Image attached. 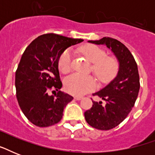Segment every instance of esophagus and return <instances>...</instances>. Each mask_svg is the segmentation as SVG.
I'll list each match as a JSON object with an SVG mask.
<instances>
[{
    "label": "esophagus",
    "instance_id": "obj_1",
    "mask_svg": "<svg viewBox=\"0 0 155 155\" xmlns=\"http://www.w3.org/2000/svg\"><path fill=\"white\" fill-rule=\"evenodd\" d=\"M75 99L76 100V101H80V100H82L83 99V97H75Z\"/></svg>",
    "mask_w": 155,
    "mask_h": 155
}]
</instances>
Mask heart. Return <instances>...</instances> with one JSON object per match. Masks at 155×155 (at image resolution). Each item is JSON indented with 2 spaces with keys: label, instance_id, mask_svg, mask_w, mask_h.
Listing matches in <instances>:
<instances>
[{
  "label": "heart",
  "instance_id": "1",
  "mask_svg": "<svg viewBox=\"0 0 155 155\" xmlns=\"http://www.w3.org/2000/svg\"><path fill=\"white\" fill-rule=\"evenodd\" d=\"M83 53L90 62L94 63L93 71L101 81H108L113 79L118 71V63L114 58L106 57L105 52L94 45H87L82 49ZM72 52L66 50L58 58V65L63 73H68L71 68ZM65 87L73 95H84L97 87L96 80L92 76L80 74H72L65 80Z\"/></svg>",
  "mask_w": 155,
  "mask_h": 155
}]
</instances>
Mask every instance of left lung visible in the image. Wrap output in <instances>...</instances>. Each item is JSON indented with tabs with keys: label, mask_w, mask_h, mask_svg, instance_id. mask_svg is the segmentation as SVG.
I'll return each mask as SVG.
<instances>
[{
	"label": "left lung",
	"mask_w": 155,
	"mask_h": 155,
	"mask_svg": "<svg viewBox=\"0 0 155 155\" xmlns=\"http://www.w3.org/2000/svg\"><path fill=\"white\" fill-rule=\"evenodd\" d=\"M90 43L104 45L117 59L119 68L116 77L93 96L105 101H92V108L84 113L85 120L97 130H108L117 126L132 110L140 88L137 65L127 47L118 40L104 37Z\"/></svg>",
	"instance_id": "left-lung-1"
}]
</instances>
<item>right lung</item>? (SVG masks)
Returning a JSON list of instances; mask_svg holds the SVG:
<instances>
[{
  "label": "right lung",
  "mask_w": 155,
  "mask_h": 155,
  "mask_svg": "<svg viewBox=\"0 0 155 155\" xmlns=\"http://www.w3.org/2000/svg\"><path fill=\"white\" fill-rule=\"evenodd\" d=\"M55 34L38 36L21 58L15 74L17 99L24 115L38 127L53 125L63 117V109L73 97L59 91L56 97L48 94L63 84L58 71V58L67 48L83 42Z\"/></svg>",
  "instance_id": "add662e5"
}]
</instances>
